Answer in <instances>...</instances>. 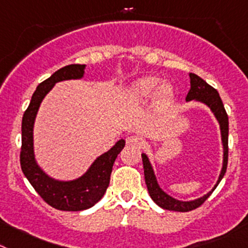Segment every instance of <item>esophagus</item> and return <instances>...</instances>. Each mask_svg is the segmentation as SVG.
<instances>
[{
    "instance_id": "esophagus-1",
    "label": "esophagus",
    "mask_w": 248,
    "mask_h": 248,
    "mask_svg": "<svg viewBox=\"0 0 248 248\" xmlns=\"http://www.w3.org/2000/svg\"><path fill=\"white\" fill-rule=\"evenodd\" d=\"M143 143V139L138 135H131L126 138V145L128 146H135V147H140Z\"/></svg>"
}]
</instances>
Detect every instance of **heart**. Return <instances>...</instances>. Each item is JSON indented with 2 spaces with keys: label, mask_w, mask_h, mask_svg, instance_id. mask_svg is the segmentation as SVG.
<instances>
[{
  "label": "heart",
  "mask_w": 248,
  "mask_h": 248,
  "mask_svg": "<svg viewBox=\"0 0 248 248\" xmlns=\"http://www.w3.org/2000/svg\"><path fill=\"white\" fill-rule=\"evenodd\" d=\"M158 85H159V79H158V78L146 77V78H142V79H139L138 81H135L133 85H131L130 93L134 97H138V98L150 97V96L157 90ZM158 93H159L161 97H168V96L171 93L170 87H169L168 85H163V86L159 89Z\"/></svg>",
  "instance_id": "b5f03b06"
}]
</instances>
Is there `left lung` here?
Listing matches in <instances>:
<instances>
[{"instance_id": "1", "label": "left lung", "mask_w": 248, "mask_h": 248, "mask_svg": "<svg viewBox=\"0 0 248 248\" xmlns=\"http://www.w3.org/2000/svg\"><path fill=\"white\" fill-rule=\"evenodd\" d=\"M190 91L187 93L186 96V101L196 100L201 101V102L206 103L209 108L212 109V112L214 113V115L218 119L219 124H220V130H221V140H223V146H224V162H223V169H221V173L219 175V180L217 183V185L214 186V188L218 186V184L220 183V180L223 179L224 174L226 171V167H228V155H229V146H228V136H229V118L226 114V110L224 108L223 101H221L220 96H219L218 91L212 87L211 85L207 84L203 79L199 77V75L190 73ZM142 163H143V173H145V181L146 185H147L148 193H150L151 199L155 202L159 207H162L163 209H168V211H175V212H188L192 211V209H196L211 196V192H208L207 195H204L203 197L199 200H195V201L190 202H181L178 200L173 199L169 195H167L164 191H162V188L158 186L157 180H155V176L153 174L152 167H151L150 161L146 155H142Z\"/></svg>"}]
</instances>
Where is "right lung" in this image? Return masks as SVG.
Returning <instances> with one entry per match:
<instances>
[{"instance_id": "1", "label": "right lung", "mask_w": 248, "mask_h": 248, "mask_svg": "<svg viewBox=\"0 0 248 248\" xmlns=\"http://www.w3.org/2000/svg\"><path fill=\"white\" fill-rule=\"evenodd\" d=\"M84 64L65 65L42 81L36 87L22 120L20 167L23 173L41 199L47 204L60 211H84L97 203L109 185L115 158L125 145L124 140L118 141L108 152L103 153L93 162L86 174L73 181L53 180L37 167L32 148V126L40 103L56 82L79 79L84 75Z\"/></svg>"}]
</instances>
